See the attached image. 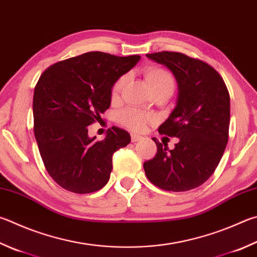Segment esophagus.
I'll return each instance as SVG.
<instances>
[{
    "instance_id": "1",
    "label": "esophagus",
    "mask_w": 257,
    "mask_h": 257,
    "mask_svg": "<svg viewBox=\"0 0 257 257\" xmlns=\"http://www.w3.org/2000/svg\"><path fill=\"white\" fill-rule=\"evenodd\" d=\"M143 137L142 136H139V135H137V134H132V142L133 143H136V142H138V141H141Z\"/></svg>"
}]
</instances>
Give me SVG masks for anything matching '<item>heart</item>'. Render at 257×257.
I'll list each match as a JSON object with an SVG mask.
<instances>
[{
    "label": "heart",
    "instance_id": "1",
    "mask_svg": "<svg viewBox=\"0 0 257 257\" xmlns=\"http://www.w3.org/2000/svg\"><path fill=\"white\" fill-rule=\"evenodd\" d=\"M145 77L151 86L154 93L157 92H170L173 93L176 80L173 74L169 69L162 66H156V65H151V66L145 67L144 69ZM125 75L119 76L113 82L110 88V96L112 100H116L120 95L121 91L124 86ZM156 116L153 113L145 112L139 109L127 108L119 111L116 113V121L132 132H142L148 123L154 122Z\"/></svg>",
    "mask_w": 257,
    "mask_h": 257
}]
</instances>
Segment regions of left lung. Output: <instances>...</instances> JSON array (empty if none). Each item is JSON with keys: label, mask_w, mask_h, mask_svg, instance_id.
Masks as SVG:
<instances>
[{"label": "left lung", "mask_w": 257, "mask_h": 257, "mask_svg": "<svg viewBox=\"0 0 257 257\" xmlns=\"http://www.w3.org/2000/svg\"><path fill=\"white\" fill-rule=\"evenodd\" d=\"M148 58L165 65L179 84L173 112L158 133L177 137L174 149L153 138L156 155L144 163L147 179L165 191L182 192L203 184L220 162L228 143L230 121L229 92L216 69L201 59L160 51Z\"/></svg>", "instance_id": "8db88e82"}]
</instances>
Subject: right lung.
Returning a JSON list of instances; mask_svg holds the SVG:
<instances>
[{
	"label": "right lung",
	"mask_w": 257,
	"mask_h": 257,
	"mask_svg": "<svg viewBox=\"0 0 257 257\" xmlns=\"http://www.w3.org/2000/svg\"><path fill=\"white\" fill-rule=\"evenodd\" d=\"M141 59L90 51L62 60L41 74L35 86L34 133L48 174L63 189L92 193L108 183L112 155L130 135L112 127L103 141L90 138L87 125L110 108V88Z\"/></svg>",
	"instance_id": "right-lung-1"
}]
</instances>
